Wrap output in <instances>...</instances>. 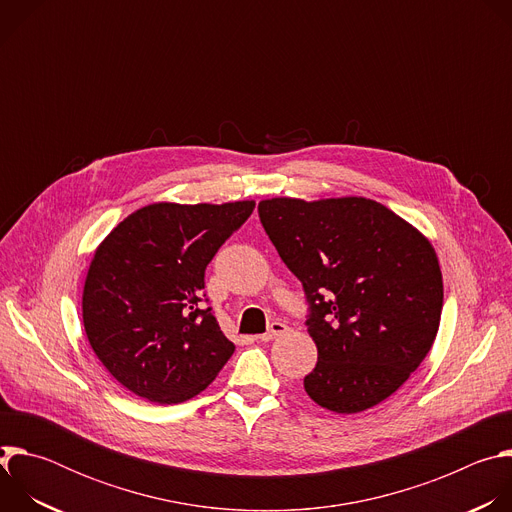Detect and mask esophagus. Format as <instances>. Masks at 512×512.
Listing matches in <instances>:
<instances>
[{
    "mask_svg": "<svg viewBox=\"0 0 512 512\" xmlns=\"http://www.w3.org/2000/svg\"><path fill=\"white\" fill-rule=\"evenodd\" d=\"M285 330H287V326H285L283 322H273L265 334L257 336V340H261V342H269V340H273V338L281 336Z\"/></svg>",
    "mask_w": 512,
    "mask_h": 512,
    "instance_id": "esophagus-1",
    "label": "esophagus"
}]
</instances>
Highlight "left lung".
Returning a JSON list of instances; mask_svg holds the SVG:
<instances>
[{
  "instance_id": "obj_1",
  "label": "left lung",
  "mask_w": 512,
  "mask_h": 512,
  "mask_svg": "<svg viewBox=\"0 0 512 512\" xmlns=\"http://www.w3.org/2000/svg\"><path fill=\"white\" fill-rule=\"evenodd\" d=\"M259 218L310 304V399L348 415L391 397L440 328L444 281L429 239L364 196L267 198Z\"/></svg>"
}]
</instances>
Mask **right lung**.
Instances as JSON below:
<instances>
[{
    "label": "right lung",
    "mask_w": 512,
    "mask_h": 512,
    "mask_svg": "<svg viewBox=\"0 0 512 512\" xmlns=\"http://www.w3.org/2000/svg\"><path fill=\"white\" fill-rule=\"evenodd\" d=\"M255 200L154 202L101 241L83 287V324L103 367L131 393L174 405L204 391L235 344L202 306L204 269Z\"/></svg>",
    "instance_id": "obj_1"
}]
</instances>
